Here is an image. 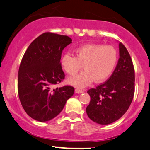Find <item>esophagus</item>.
Returning <instances> with one entry per match:
<instances>
[{"instance_id":"34e87169","label":"esophagus","mask_w":150,"mask_h":150,"mask_svg":"<svg viewBox=\"0 0 150 150\" xmlns=\"http://www.w3.org/2000/svg\"><path fill=\"white\" fill-rule=\"evenodd\" d=\"M84 92V90L80 89H75V93H82Z\"/></svg>"}]
</instances>
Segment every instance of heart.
Returning a JSON list of instances; mask_svg holds the SVG:
<instances>
[{
	"instance_id": "b5f03b06",
	"label": "heart",
	"mask_w": 150,
	"mask_h": 150,
	"mask_svg": "<svg viewBox=\"0 0 150 150\" xmlns=\"http://www.w3.org/2000/svg\"><path fill=\"white\" fill-rule=\"evenodd\" d=\"M76 57L70 53L63 56L61 64L66 73L75 75L82 68L84 70L78 75L68 77L72 85L83 88L93 80L102 82L114 71L117 62V52L112 46L98 44H87L77 48Z\"/></svg>"
}]
</instances>
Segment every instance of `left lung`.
<instances>
[{
	"label": "left lung",
	"instance_id": "obj_1",
	"mask_svg": "<svg viewBox=\"0 0 150 150\" xmlns=\"http://www.w3.org/2000/svg\"><path fill=\"white\" fill-rule=\"evenodd\" d=\"M120 59L115 69L103 84L87 91L90 97L86 114L93 122L106 125L118 120L129 109L135 91V71L131 58L119 43Z\"/></svg>",
	"mask_w": 150,
	"mask_h": 150
}]
</instances>
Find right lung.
<instances>
[{
	"label": "right lung",
	"instance_id": "1",
	"mask_svg": "<svg viewBox=\"0 0 150 150\" xmlns=\"http://www.w3.org/2000/svg\"><path fill=\"white\" fill-rule=\"evenodd\" d=\"M71 42L67 35L44 33L30 43L23 55L18 73V94L23 110L33 120L45 122L54 119L73 95V86L52 89L64 79L61 54Z\"/></svg>",
	"mask_w": 150,
	"mask_h": 150
}]
</instances>
